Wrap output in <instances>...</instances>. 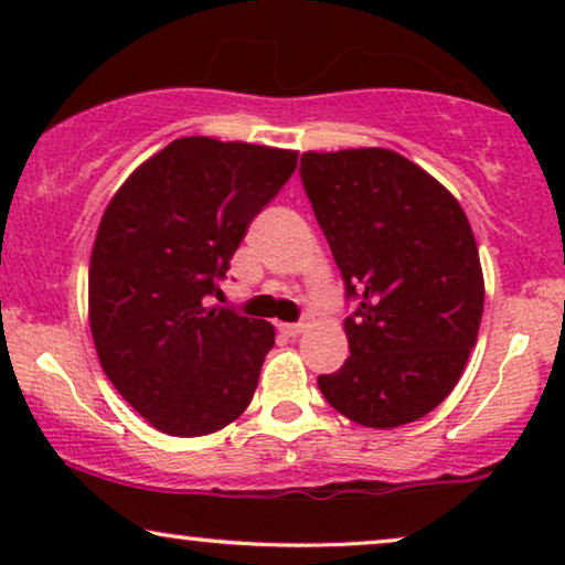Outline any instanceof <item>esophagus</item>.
I'll return each instance as SVG.
<instances>
[{"instance_id": "obj_1", "label": "esophagus", "mask_w": 565, "mask_h": 565, "mask_svg": "<svg viewBox=\"0 0 565 565\" xmlns=\"http://www.w3.org/2000/svg\"><path fill=\"white\" fill-rule=\"evenodd\" d=\"M306 327H308L306 321H298V323H277V329H280L285 337H298V334H303Z\"/></svg>"}]
</instances>
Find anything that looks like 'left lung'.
Returning a JSON list of instances; mask_svg holds the SVG:
<instances>
[{
    "label": "left lung",
    "instance_id": "8db88e82",
    "mask_svg": "<svg viewBox=\"0 0 565 565\" xmlns=\"http://www.w3.org/2000/svg\"><path fill=\"white\" fill-rule=\"evenodd\" d=\"M300 180L358 311L350 358L321 375L347 419L393 429L450 396L478 339L483 273L452 192L391 149L306 151Z\"/></svg>",
    "mask_w": 565,
    "mask_h": 565
}]
</instances>
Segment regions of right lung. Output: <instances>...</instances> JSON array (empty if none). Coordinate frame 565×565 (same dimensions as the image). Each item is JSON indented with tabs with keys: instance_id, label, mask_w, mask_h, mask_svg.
I'll return each instance as SVG.
<instances>
[{
	"instance_id": "obj_1",
	"label": "right lung",
	"mask_w": 565,
	"mask_h": 565,
	"mask_svg": "<svg viewBox=\"0 0 565 565\" xmlns=\"http://www.w3.org/2000/svg\"><path fill=\"white\" fill-rule=\"evenodd\" d=\"M298 151L177 138L107 203L89 259V329L122 398L172 437L213 435L257 391L275 327L207 306Z\"/></svg>"
}]
</instances>
